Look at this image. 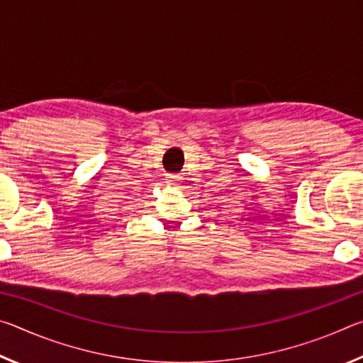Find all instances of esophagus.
I'll list each match as a JSON object with an SVG mask.
<instances>
[{"mask_svg": "<svg viewBox=\"0 0 363 363\" xmlns=\"http://www.w3.org/2000/svg\"><path fill=\"white\" fill-rule=\"evenodd\" d=\"M182 181V176L181 174H168L167 176V182L169 186H179Z\"/></svg>", "mask_w": 363, "mask_h": 363, "instance_id": "obj_1", "label": "esophagus"}]
</instances>
